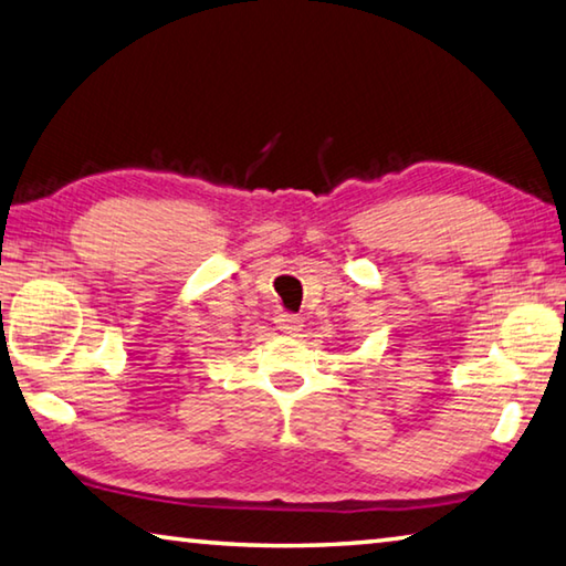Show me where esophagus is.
I'll return each instance as SVG.
<instances>
[{
	"instance_id": "esophagus-1",
	"label": "esophagus",
	"mask_w": 566,
	"mask_h": 566,
	"mask_svg": "<svg viewBox=\"0 0 566 566\" xmlns=\"http://www.w3.org/2000/svg\"><path fill=\"white\" fill-rule=\"evenodd\" d=\"M274 322H276V327H280L284 334H296V332H302V319H300V314H292V312H284V310H280V312H276Z\"/></svg>"
}]
</instances>
